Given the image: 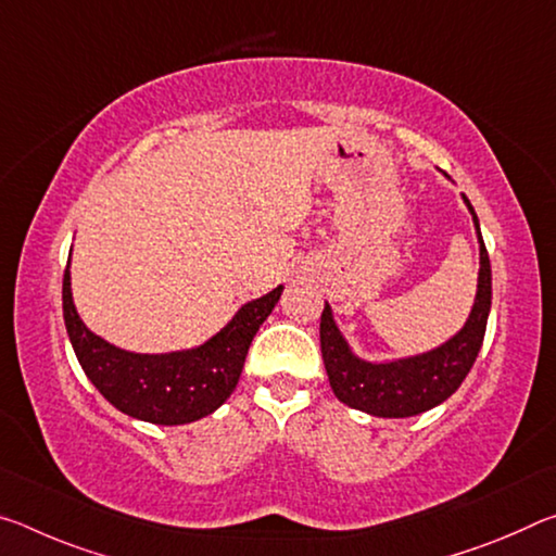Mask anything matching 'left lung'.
Returning <instances> with one entry per match:
<instances>
[{
    "label": "left lung",
    "mask_w": 556,
    "mask_h": 556,
    "mask_svg": "<svg viewBox=\"0 0 556 556\" xmlns=\"http://www.w3.org/2000/svg\"><path fill=\"white\" fill-rule=\"evenodd\" d=\"M464 203L473 215L481 269H478L473 308H470L464 328L451 336L446 343L431 348L427 353L394 357V361H363L351 351L326 301L321 314V355L331 390L348 407L384 419L414 417V414L429 412L448 400L466 380L468 370L473 368L478 351L483 345L488 314H491L493 287L491 260H488L478 215L466 195Z\"/></svg>",
    "instance_id": "left-lung-1"
}]
</instances>
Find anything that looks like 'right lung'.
<instances>
[{"label":"right lung","mask_w":556,"mask_h":556,"mask_svg":"<svg viewBox=\"0 0 556 556\" xmlns=\"http://www.w3.org/2000/svg\"><path fill=\"white\" fill-rule=\"evenodd\" d=\"M281 289L252 299L208 341L172 353H131L92 333L78 316L71 269L63 275V318L71 345L88 380L112 407L149 425H188L213 414L238 388L250 343Z\"/></svg>","instance_id":"right-lung-1"}]
</instances>
